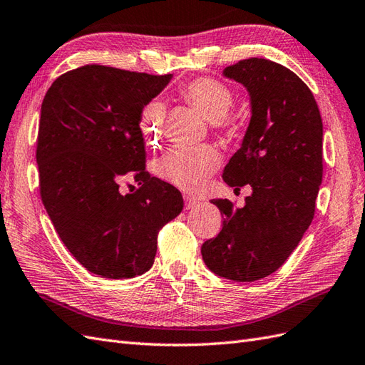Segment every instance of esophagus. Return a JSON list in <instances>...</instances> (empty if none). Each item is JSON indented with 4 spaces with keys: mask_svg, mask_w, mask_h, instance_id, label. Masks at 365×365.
Wrapping results in <instances>:
<instances>
[{
    "mask_svg": "<svg viewBox=\"0 0 365 365\" xmlns=\"http://www.w3.org/2000/svg\"><path fill=\"white\" fill-rule=\"evenodd\" d=\"M184 202H185L184 205H185L187 210L195 209V207L200 205V201H196L195 198H192V196H187V195H184Z\"/></svg>",
    "mask_w": 365,
    "mask_h": 365,
    "instance_id": "esophagus-1",
    "label": "esophagus"
}]
</instances>
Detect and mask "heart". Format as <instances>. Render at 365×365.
<instances>
[{
	"label": "heart",
	"mask_w": 365,
	"mask_h": 365,
	"mask_svg": "<svg viewBox=\"0 0 365 365\" xmlns=\"http://www.w3.org/2000/svg\"><path fill=\"white\" fill-rule=\"evenodd\" d=\"M178 96L210 121L213 130L233 136L238 121L230 109L235 101L232 88L212 76H198L178 87ZM138 127L145 144L158 145L165 130V107L152 100L143 106ZM221 164L220 152L212 145L175 147L155 163L153 170L165 182L185 192H200Z\"/></svg>",
	"instance_id": "heart-1"
}]
</instances>
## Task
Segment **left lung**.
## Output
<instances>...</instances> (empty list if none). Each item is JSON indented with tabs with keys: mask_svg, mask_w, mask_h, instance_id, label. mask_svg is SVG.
Masks as SVG:
<instances>
[{
	"mask_svg": "<svg viewBox=\"0 0 365 365\" xmlns=\"http://www.w3.org/2000/svg\"><path fill=\"white\" fill-rule=\"evenodd\" d=\"M224 76L250 93L252 118L241 149L222 180L235 190L250 184L242 209L212 200L222 229L201 255L218 277L252 282L277 272L297 249L314 215L322 181V120L313 93L290 68L249 58L224 68Z\"/></svg>",
	"mask_w": 365,
	"mask_h": 365,
	"instance_id": "obj_1",
	"label": "left lung"
}]
</instances>
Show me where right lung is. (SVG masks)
<instances>
[{"instance_id":"obj_1","label":"right lung","mask_w":365,"mask_h":365,"mask_svg":"<svg viewBox=\"0 0 365 365\" xmlns=\"http://www.w3.org/2000/svg\"><path fill=\"white\" fill-rule=\"evenodd\" d=\"M170 80L87 64L58 76L43 100L36 140L43 204L68 252L103 278L149 270L158 232L182 210L181 192L145 170L138 127L143 106ZM127 178L138 182L133 194L120 192Z\"/></svg>"}]
</instances>
